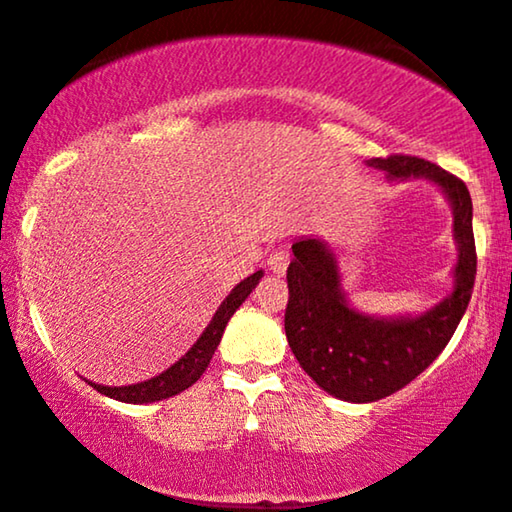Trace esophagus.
<instances>
[{"label":"esophagus","mask_w":512,"mask_h":512,"mask_svg":"<svg viewBox=\"0 0 512 512\" xmlns=\"http://www.w3.org/2000/svg\"><path fill=\"white\" fill-rule=\"evenodd\" d=\"M288 264H290L288 250H274V252H271V255H269V260H267V267H269L271 271H274V274H278V276L286 274Z\"/></svg>","instance_id":"1"}]
</instances>
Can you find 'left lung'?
<instances>
[{
    "label": "left lung",
    "mask_w": 512,
    "mask_h": 512,
    "mask_svg": "<svg viewBox=\"0 0 512 512\" xmlns=\"http://www.w3.org/2000/svg\"><path fill=\"white\" fill-rule=\"evenodd\" d=\"M368 165L390 179L435 181L454 208L458 262L454 293L423 316L375 319L354 312L340 288L338 262L319 238L293 243L288 267L286 338L304 373L342 401L366 404L390 397L435 361L468 309L477 274L472 200L456 174L416 155H387Z\"/></svg>",
    "instance_id": "obj_1"
}]
</instances>
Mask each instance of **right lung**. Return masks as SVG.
I'll use <instances>...</instances> for the list:
<instances>
[{"label": "right lung", "mask_w": 512, "mask_h": 512, "mask_svg": "<svg viewBox=\"0 0 512 512\" xmlns=\"http://www.w3.org/2000/svg\"><path fill=\"white\" fill-rule=\"evenodd\" d=\"M260 278H262V271H255L252 276L243 278V281L231 290L229 297L219 304L217 314L212 316L210 326L205 328L196 345H193L189 352L177 361V364L167 368V371L137 385H125V387H106L96 383H89V385H92L96 392L106 394V397L111 399L125 401V404H151V401L170 399L174 394L189 390L200 375L205 373V368H208L212 354H215L219 340H222L226 323H229L236 309L245 302V297L252 293V288L260 283Z\"/></svg>", "instance_id": "1"}]
</instances>
